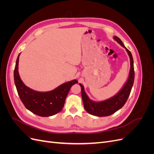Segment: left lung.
<instances>
[{
    "label": "left lung",
    "mask_w": 154,
    "mask_h": 154,
    "mask_svg": "<svg viewBox=\"0 0 154 154\" xmlns=\"http://www.w3.org/2000/svg\"><path fill=\"white\" fill-rule=\"evenodd\" d=\"M113 38L125 49L130 58V69L128 77L123 87L117 94L110 98L104 101H95L89 98L85 91L84 87L81 83H79L81 87L82 97L85 109L88 114L97 116V117H105V116H110L123 107L128 99L134 84V68L132 53L125 47L122 41L118 36H114Z\"/></svg>",
    "instance_id": "8db88e82"
}]
</instances>
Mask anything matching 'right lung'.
<instances>
[{"label": "right lung", "instance_id": "add662e5", "mask_svg": "<svg viewBox=\"0 0 154 154\" xmlns=\"http://www.w3.org/2000/svg\"><path fill=\"white\" fill-rule=\"evenodd\" d=\"M20 54V53L17 57L14 70V81L23 104L27 110L42 117H49L60 112L64 106L70 88L78 82V80H73L66 82L48 92H40L32 89L23 83L18 73Z\"/></svg>", "mask_w": 154, "mask_h": 154}]
</instances>
